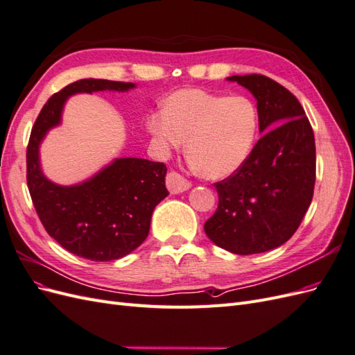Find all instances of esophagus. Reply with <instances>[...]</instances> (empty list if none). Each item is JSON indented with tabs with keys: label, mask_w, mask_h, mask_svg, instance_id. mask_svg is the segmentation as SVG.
Returning a JSON list of instances; mask_svg holds the SVG:
<instances>
[{
	"label": "esophagus",
	"mask_w": 355,
	"mask_h": 355,
	"mask_svg": "<svg viewBox=\"0 0 355 355\" xmlns=\"http://www.w3.org/2000/svg\"><path fill=\"white\" fill-rule=\"evenodd\" d=\"M166 185L171 194H179V192H184L191 188V182L173 170L168 171L166 176Z\"/></svg>",
	"instance_id": "esophagus-1"
}]
</instances>
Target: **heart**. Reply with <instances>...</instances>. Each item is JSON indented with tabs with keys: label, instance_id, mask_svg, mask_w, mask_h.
I'll return each mask as SVG.
<instances>
[{
	"label": "heart",
	"instance_id": "1",
	"mask_svg": "<svg viewBox=\"0 0 355 355\" xmlns=\"http://www.w3.org/2000/svg\"><path fill=\"white\" fill-rule=\"evenodd\" d=\"M259 115L245 96L214 94L201 89L171 93L163 112L148 118V132L159 155L184 146L204 178L225 179L249 159L257 137Z\"/></svg>",
	"mask_w": 355,
	"mask_h": 355
}]
</instances>
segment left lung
<instances>
[{
  "mask_svg": "<svg viewBox=\"0 0 355 355\" xmlns=\"http://www.w3.org/2000/svg\"><path fill=\"white\" fill-rule=\"evenodd\" d=\"M228 80L254 96L265 133L237 173L214 184L219 204L204 231L231 253H263L292 237L313 200L314 132L302 105L282 84L261 73Z\"/></svg>",
  "mask_w": 355,
  "mask_h": 355,
  "instance_id": "8db88e82",
  "label": "left lung"
}]
</instances>
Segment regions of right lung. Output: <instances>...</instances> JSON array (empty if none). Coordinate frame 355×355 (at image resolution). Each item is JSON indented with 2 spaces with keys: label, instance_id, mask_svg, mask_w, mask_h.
I'll use <instances>...</instances> for the list:
<instances>
[{
  "label": "right lung",
  "instance_id": "add662e5",
  "mask_svg": "<svg viewBox=\"0 0 355 355\" xmlns=\"http://www.w3.org/2000/svg\"><path fill=\"white\" fill-rule=\"evenodd\" d=\"M133 87V83L110 80L75 81L51 96L31 130L26 182L38 218L50 237L84 259H120L145 241L155 206L168 196L167 167L144 158H118L84 184L60 187L42 175L38 148L50 128L60 123L71 94Z\"/></svg>",
  "mask_w": 355,
  "mask_h": 355
}]
</instances>
